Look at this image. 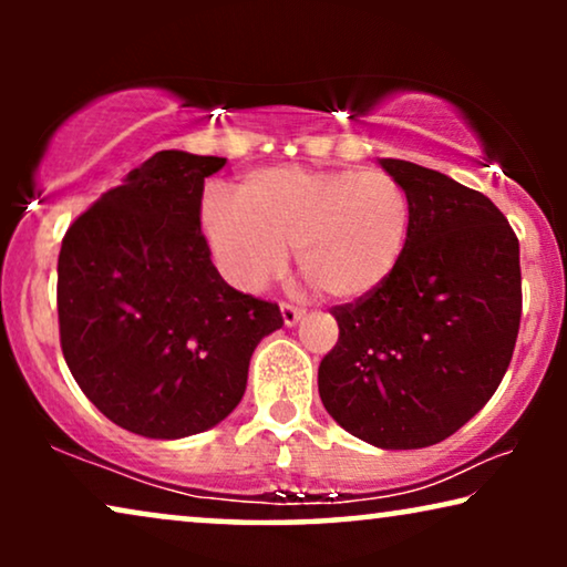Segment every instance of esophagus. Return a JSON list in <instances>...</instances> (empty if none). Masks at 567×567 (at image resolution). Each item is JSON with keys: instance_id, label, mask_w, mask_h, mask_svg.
<instances>
[{"instance_id": "esophagus-1", "label": "esophagus", "mask_w": 567, "mask_h": 567, "mask_svg": "<svg viewBox=\"0 0 567 567\" xmlns=\"http://www.w3.org/2000/svg\"><path fill=\"white\" fill-rule=\"evenodd\" d=\"M281 317H284V324H289V328H291V324H297L301 317H305V309H299V307H293V305H286V301H284V305H281Z\"/></svg>"}]
</instances>
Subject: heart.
<instances>
[{
	"mask_svg": "<svg viewBox=\"0 0 567 567\" xmlns=\"http://www.w3.org/2000/svg\"><path fill=\"white\" fill-rule=\"evenodd\" d=\"M413 204L382 169H255L235 200L212 196L200 231L219 274L239 291H260L297 266L317 293L351 305L377 293L405 258Z\"/></svg>",
	"mask_w": 567,
	"mask_h": 567,
	"instance_id": "obj_1",
	"label": "heart"
}]
</instances>
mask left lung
Listing matches in <instances>:
<instances>
[{"label": "left lung", "mask_w": 567, "mask_h": 567, "mask_svg": "<svg viewBox=\"0 0 567 567\" xmlns=\"http://www.w3.org/2000/svg\"><path fill=\"white\" fill-rule=\"evenodd\" d=\"M408 190L400 268L332 307L340 336L317 371L322 405L379 449L439 444L498 390L522 320L518 239L483 193L405 159H379Z\"/></svg>", "instance_id": "obj_1"}]
</instances>
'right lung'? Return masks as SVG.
I'll return each instance as SVG.
<instances>
[{
  "mask_svg": "<svg viewBox=\"0 0 567 567\" xmlns=\"http://www.w3.org/2000/svg\"><path fill=\"white\" fill-rule=\"evenodd\" d=\"M224 157L165 150L131 169L59 252L66 367L115 425L146 439L214 429L243 400L252 351L284 324L224 281L200 235L204 181Z\"/></svg>",
  "mask_w": 567,
  "mask_h": 567,
  "instance_id": "obj_1",
  "label": "right lung"
}]
</instances>
